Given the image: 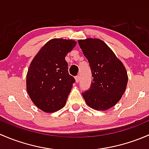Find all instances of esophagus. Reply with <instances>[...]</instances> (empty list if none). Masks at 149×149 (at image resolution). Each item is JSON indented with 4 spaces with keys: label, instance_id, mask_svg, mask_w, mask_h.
<instances>
[{
    "label": "esophagus",
    "instance_id": "obj_1",
    "mask_svg": "<svg viewBox=\"0 0 149 149\" xmlns=\"http://www.w3.org/2000/svg\"><path fill=\"white\" fill-rule=\"evenodd\" d=\"M75 79H76V83H78V82H79V80H80V76L78 75V76H76V77H75Z\"/></svg>",
    "mask_w": 149,
    "mask_h": 149
}]
</instances>
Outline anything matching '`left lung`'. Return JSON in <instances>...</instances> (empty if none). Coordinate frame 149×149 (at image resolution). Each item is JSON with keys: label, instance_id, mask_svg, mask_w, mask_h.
I'll list each match as a JSON object with an SVG mask.
<instances>
[{"label": "left lung", "instance_id": "8db88e82", "mask_svg": "<svg viewBox=\"0 0 149 149\" xmlns=\"http://www.w3.org/2000/svg\"><path fill=\"white\" fill-rule=\"evenodd\" d=\"M78 42L93 77L89 89L82 93L86 103L97 110L109 109L119 102L127 86L125 68L102 40L88 38Z\"/></svg>", "mask_w": 149, "mask_h": 149}]
</instances>
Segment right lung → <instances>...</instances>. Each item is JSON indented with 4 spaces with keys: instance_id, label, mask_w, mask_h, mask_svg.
Here are the masks:
<instances>
[{
    "instance_id": "add662e5",
    "label": "right lung",
    "mask_w": 149,
    "mask_h": 149,
    "mask_svg": "<svg viewBox=\"0 0 149 149\" xmlns=\"http://www.w3.org/2000/svg\"><path fill=\"white\" fill-rule=\"evenodd\" d=\"M72 40L53 39L41 48L26 75V89L33 103L45 112L65 106L75 79L68 71L65 58L76 46Z\"/></svg>"
}]
</instances>
